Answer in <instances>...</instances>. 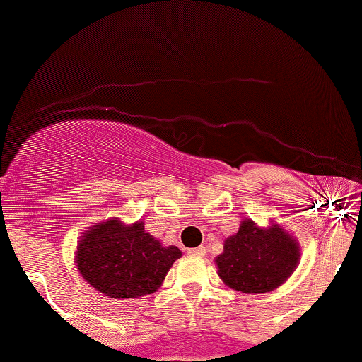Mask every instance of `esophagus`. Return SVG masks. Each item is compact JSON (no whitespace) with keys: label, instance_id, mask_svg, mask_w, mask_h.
Here are the masks:
<instances>
[{"label":"esophagus","instance_id":"34e87169","mask_svg":"<svg viewBox=\"0 0 362 362\" xmlns=\"http://www.w3.org/2000/svg\"><path fill=\"white\" fill-rule=\"evenodd\" d=\"M192 257H205V246H198V248H192L189 250Z\"/></svg>","mask_w":362,"mask_h":362}]
</instances>
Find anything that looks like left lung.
I'll return each instance as SVG.
<instances>
[{"instance_id": "obj_1", "label": "left lung", "mask_w": 362, "mask_h": 362, "mask_svg": "<svg viewBox=\"0 0 362 362\" xmlns=\"http://www.w3.org/2000/svg\"><path fill=\"white\" fill-rule=\"evenodd\" d=\"M300 243L282 225L272 221L261 227L243 219L239 230L223 243L214 259L219 279L230 289L246 295H262L280 288L300 264Z\"/></svg>"}]
</instances>
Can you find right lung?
Wrapping results in <instances>:
<instances>
[{
    "label": "right lung",
    "mask_w": 362,
    "mask_h": 362,
    "mask_svg": "<svg viewBox=\"0 0 362 362\" xmlns=\"http://www.w3.org/2000/svg\"><path fill=\"white\" fill-rule=\"evenodd\" d=\"M180 257L177 246H164L144 230V221L127 225L119 218L93 223L80 235L74 252L82 279L116 300L155 293Z\"/></svg>",
    "instance_id": "obj_1"
}]
</instances>
